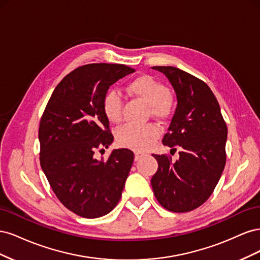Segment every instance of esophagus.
I'll return each mask as SVG.
<instances>
[{"instance_id":"esophagus-1","label":"esophagus","mask_w":260,"mask_h":260,"mask_svg":"<svg viewBox=\"0 0 260 260\" xmlns=\"http://www.w3.org/2000/svg\"><path fill=\"white\" fill-rule=\"evenodd\" d=\"M146 154L145 153H143V152H136L135 153V159L136 160H139L140 158H142L143 156H145Z\"/></svg>"}]
</instances>
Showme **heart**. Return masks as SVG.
Instances as JSON below:
<instances>
[{
	"mask_svg": "<svg viewBox=\"0 0 260 260\" xmlns=\"http://www.w3.org/2000/svg\"><path fill=\"white\" fill-rule=\"evenodd\" d=\"M127 89L133 96L148 105L151 114L157 118H166L172 111V99L167 86L151 76H140L131 81ZM103 113L108 121L120 122L122 119V99L120 94L112 90L103 99ZM160 135L156 123L125 124L116 131V140L121 146L133 149H146L152 146Z\"/></svg>",
	"mask_w": 260,
	"mask_h": 260,
	"instance_id": "heart-1",
	"label": "heart"
}]
</instances>
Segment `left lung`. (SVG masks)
<instances>
[{
	"mask_svg": "<svg viewBox=\"0 0 260 260\" xmlns=\"http://www.w3.org/2000/svg\"><path fill=\"white\" fill-rule=\"evenodd\" d=\"M168 78L177 94V108L164 145H179V159L153 156L158 169L151 184L156 200L169 211L200 207L214 192L225 165L228 128L209 86L199 78L172 66H155ZM175 149L176 148H172Z\"/></svg>",
	"mask_w": 260,
	"mask_h": 260,
	"instance_id": "obj_1",
	"label": "left lung"
}]
</instances>
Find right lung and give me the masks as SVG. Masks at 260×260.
Masks as SVG:
<instances>
[{"label":"right lung","instance_id":"obj_1","mask_svg":"<svg viewBox=\"0 0 260 260\" xmlns=\"http://www.w3.org/2000/svg\"><path fill=\"white\" fill-rule=\"evenodd\" d=\"M135 72L105 62L78 67L57 84L41 117V168L60 203L78 216L107 215L120 200L135 154L114 149L100 160L94 152L114 141L102 107L107 90Z\"/></svg>","mask_w":260,"mask_h":260}]
</instances>
